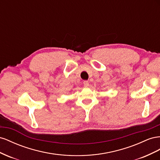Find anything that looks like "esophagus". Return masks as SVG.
Instances as JSON below:
<instances>
[{
  "label": "esophagus",
  "mask_w": 160,
  "mask_h": 160,
  "mask_svg": "<svg viewBox=\"0 0 160 160\" xmlns=\"http://www.w3.org/2000/svg\"><path fill=\"white\" fill-rule=\"evenodd\" d=\"M83 84H84V86H85V87H88V86H89V82L87 80H84L83 82Z\"/></svg>",
  "instance_id": "34e87169"
}]
</instances>
